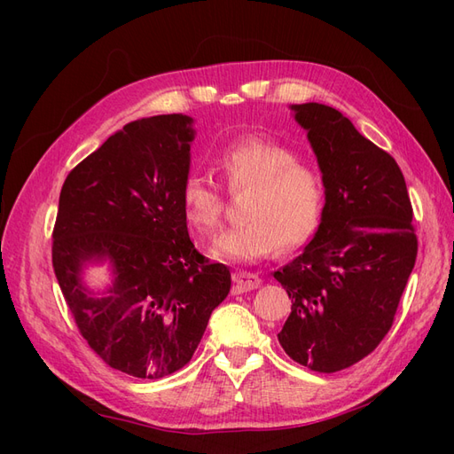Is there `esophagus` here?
<instances>
[{"label":"esophagus","mask_w":454,"mask_h":454,"mask_svg":"<svg viewBox=\"0 0 454 454\" xmlns=\"http://www.w3.org/2000/svg\"><path fill=\"white\" fill-rule=\"evenodd\" d=\"M232 280H235L237 290L240 292H250L255 290L257 286H261V278L254 272H235L232 274Z\"/></svg>","instance_id":"obj_1"}]
</instances>
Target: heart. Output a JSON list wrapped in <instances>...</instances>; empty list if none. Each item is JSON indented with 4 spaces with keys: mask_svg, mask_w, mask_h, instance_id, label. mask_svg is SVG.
Instances as JSON below:
<instances>
[{
    "mask_svg": "<svg viewBox=\"0 0 454 454\" xmlns=\"http://www.w3.org/2000/svg\"><path fill=\"white\" fill-rule=\"evenodd\" d=\"M292 147L269 138H244L215 159L229 191L248 189L244 223L219 232L210 254L227 263H254L307 242L320 225L325 187L320 172L297 160ZM182 210L199 232H212L223 214V195L208 177L189 174L182 184Z\"/></svg>",
    "mask_w": 454,
    "mask_h": 454,
    "instance_id": "1",
    "label": "heart"
}]
</instances>
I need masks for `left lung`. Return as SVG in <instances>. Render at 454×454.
Returning a JSON list of instances; mask_svg holds the SVG:
<instances>
[{
    "label": "left lung",
    "mask_w": 454,
    "mask_h": 454,
    "mask_svg": "<svg viewBox=\"0 0 454 454\" xmlns=\"http://www.w3.org/2000/svg\"><path fill=\"white\" fill-rule=\"evenodd\" d=\"M318 160L325 204L303 254L274 272L292 312L278 333L318 373L347 369L390 332L417 259L413 208L397 162L335 107L290 106Z\"/></svg>",
    "instance_id": "left-lung-1"
}]
</instances>
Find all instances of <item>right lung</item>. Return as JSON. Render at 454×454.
I'll list each match as a JSON object with an SVG mask.
<instances>
[{
  "mask_svg": "<svg viewBox=\"0 0 454 454\" xmlns=\"http://www.w3.org/2000/svg\"><path fill=\"white\" fill-rule=\"evenodd\" d=\"M193 119L132 121L67 174L52 231V267L81 335L100 358L136 379L182 369L212 310L231 290L223 263L200 255L187 232L182 184ZM110 265L94 294L89 264Z\"/></svg>",
  "mask_w": 454,
  "mask_h": 454,
  "instance_id": "add662e5",
  "label": "right lung"
}]
</instances>
